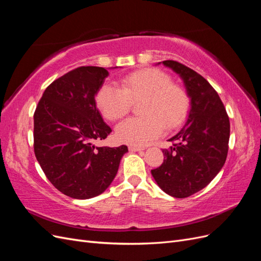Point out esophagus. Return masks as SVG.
<instances>
[{
  "mask_svg": "<svg viewBox=\"0 0 261 261\" xmlns=\"http://www.w3.org/2000/svg\"><path fill=\"white\" fill-rule=\"evenodd\" d=\"M128 149L130 151H140V150H143V147H139V146H129Z\"/></svg>",
  "mask_w": 261,
  "mask_h": 261,
  "instance_id": "34e87169",
  "label": "esophagus"
}]
</instances>
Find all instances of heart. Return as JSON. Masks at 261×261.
Returning a JSON list of instances; mask_svg holds the SVG:
<instances>
[{
    "label": "heart",
    "instance_id": "1",
    "mask_svg": "<svg viewBox=\"0 0 261 261\" xmlns=\"http://www.w3.org/2000/svg\"><path fill=\"white\" fill-rule=\"evenodd\" d=\"M139 117L128 118L116 127L117 139L143 146L159 137L163 129L174 130L184 123L191 100L183 86L159 68H143L124 76L120 87L106 84L96 93V105L107 120L115 122L137 103Z\"/></svg>",
    "mask_w": 261,
    "mask_h": 261
}]
</instances>
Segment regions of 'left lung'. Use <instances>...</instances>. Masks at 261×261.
Here are the masks:
<instances>
[{
  "label": "left lung",
  "instance_id": "1",
  "mask_svg": "<svg viewBox=\"0 0 261 261\" xmlns=\"http://www.w3.org/2000/svg\"><path fill=\"white\" fill-rule=\"evenodd\" d=\"M183 80L191 111L185 125L163 149V163L151 170L156 184L164 193L186 198L201 191L217 176L225 163L230 120L218 92L194 69L176 61H163Z\"/></svg>",
  "mask_w": 261,
  "mask_h": 261
}]
</instances>
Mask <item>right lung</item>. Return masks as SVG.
<instances>
[{
  "mask_svg": "<svg viewBox=\"0 0 261 261\" xmlns=\"http://www.w3.org/2000/svg\"><path fill=\"white\" fill-rule=\"evenodd\" d=\"M109 72L82 66L46 87L34 114V149L45 176L61 193L88 199L114 179L127 146L97 147L112 129L96 107V93Z\"/></svg>",
  "mask_w": 261,
  "mask_h": 261,
  "instance_id": "1",
  "label": "right lung"
}]
</instances>
